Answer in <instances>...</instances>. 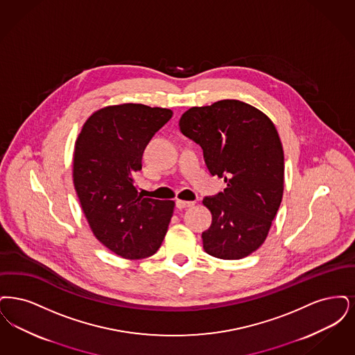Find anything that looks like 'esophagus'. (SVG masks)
I'll list each match as a JSON object with an SVG mask.
<instances>
[{"label": "esophagus", "mask_w": 355, "mask_h": 355, "mask_svg": "<svg viewBox=\"0 0 355 355\" xmlns=\"http://www.w3.org/2000/svg\"><path fill=\"white\" fill-rule=\"evenodd\" d=\"M193 205H195V201L176 200V207L179 209H184V208H189Z\"/></svg>", "instance_id": "1"}]
</instances>
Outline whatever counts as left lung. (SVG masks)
Returning a JSON list of instances; mask_svg holds the SVG:
<instances>
[{"label":"left lung","instance_id":"left-lung-1","mask_svg":"<svg viewBox=\"0 0 355 355\" xmlns=\"http://www.w3.org/2000/svg\"><path fill=\"white\" fill-rule=\"evenodd\" d=\"M180 131L202 148L209 172L227 188L202 204L212 214L204 250L217 259H244L261 247L284 193V150L276 125L259 108L236 99L191 107Z\"/></svg>","mask_w":355,"mask_h":355}]
</instances>
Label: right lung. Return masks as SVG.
<instances>
[{"label": "right lung", "instance_id": "right-lung-1", "mask_svg": "<svg viewBox=\"0 0 355 355\" xmlns=\"http://www.w3.org/2000/svg\"><path fill=\"white\" fill-rule=\"evenodd\" d=\"M172 114L139 103L107 106L90 115L78 135L73 180L82 211L94 236L123 259L153 256L168 230L175 201L140 196L134 175Z\"/></svg>", "mask_w": 355, "mask_h": 355}]
</instances>
